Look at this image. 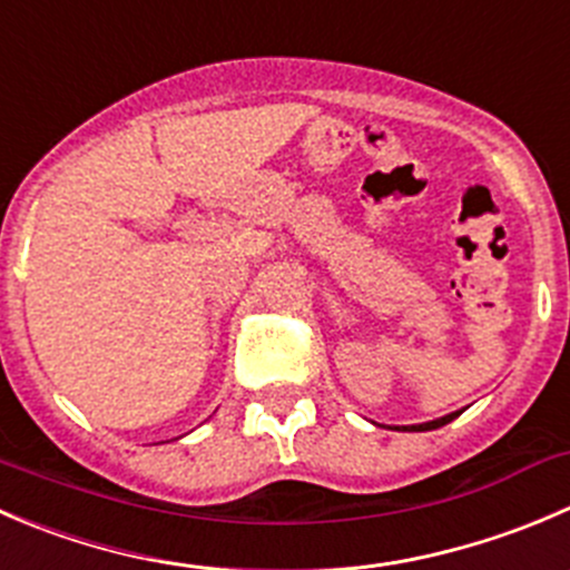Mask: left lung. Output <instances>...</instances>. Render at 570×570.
I'll return each mask as SVG.
<instances>
[{
  "instance_id": "8db88e82",
  "label": "left lung",
  "mask_w": 570,
  "mask_h": 570,
  "mask_svg": "<svg viewBox=\"0 0 570 570\" xmlns=\"http://www.w3.org/2000/svg\"><path fill=\"white\" fill-rule=\"evenodd\" d=\"M456 414H460V412H454V414H445V417H440V420H432V423H420V425H406V429H414V432H432V429H440V425L451 423V420H454V417H456Z\"/></svg>"
}]
</instances>
